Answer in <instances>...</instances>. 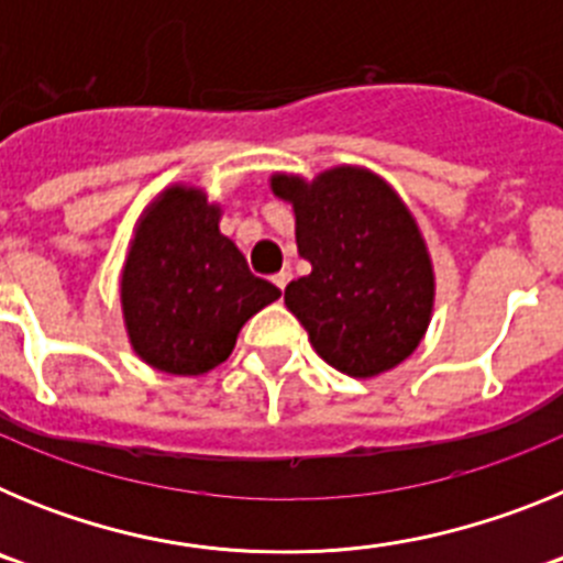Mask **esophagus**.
I'll list each match as a JSON object with an SVG mask.
<instances>
[{
  "label": "esophagus",
  "mask_w": 563,
  "mask_h": 563,
  "mask_svg": "<svg viewBox=\"0 0 563 563\" xmlns=\"http://www.w3.org/2000/svg\"><path fill=\"white\" fill-rule=\"evenodd\" d=\"M290 278H292L290 271H282V273H276V276H273V285H276L278 290H285V287L290 285Z\"/></svg>",
  "instance_id": "esophagus-1"
}]
</instances>
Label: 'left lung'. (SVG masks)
Masks as SVG:
<instances>
[{
  "mask_svg": "<svg viewBox=\"0 0 563 563\" xmlns=\"http://www.w3.org/2000/svg\"><path fill=\"white\" fill-rule=\"evenodd\" d=\"M271 191L292 206L298 256L312 265L285 290L312 350L350 377L395 369L434 310V265L409 206L363 166L327 168L316 180L278 172Z\"/></svg>",
  "mask_w": 563,
  "mask_h": 563,
  "instance_id": "left-lung-1",
  "label": "left lung"
}]
</instances>
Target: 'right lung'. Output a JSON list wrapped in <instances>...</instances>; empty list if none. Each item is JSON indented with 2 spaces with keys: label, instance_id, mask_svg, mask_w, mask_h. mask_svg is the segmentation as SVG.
<instances>
[{
  "label": "right lung",
  "instance_id": "right-lung-1",
  "mask_svg": "<svg viewBox=\"0 0 563 563\" xmlns=\"http://www.w3.org/2000/svg\"><path fill=\"white\" fill-rule=\"evenodd\" d=\"M222 208L174 183L141 213L121 271V310L134 355L166 375H206L239 330L282 290L253 276L220 231Z\"/></svg>",
  "mask_w": 563,
  "mask_h": 563
}]
</instances>
